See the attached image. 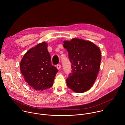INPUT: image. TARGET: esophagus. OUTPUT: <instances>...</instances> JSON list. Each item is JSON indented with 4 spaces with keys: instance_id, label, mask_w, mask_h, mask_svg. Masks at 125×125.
<instances>
[{
    "instance_id": "34e87169",
    "label": "esophagus",
    "mask_w": 125,
    "mask_h": 125,
    "mask_svg": "<svg viewBox=\"0 0 125 125\" xmlns=\"http://www.w3.org/2000/svg\"><path fill=\"white\" fill-rule=\"evenodd\" d=\"M56 67H57V68L58 70H59V69H60V68H61V65L60 64H58V65H57L56 66Z\"/></svg>"
}]
</instances>
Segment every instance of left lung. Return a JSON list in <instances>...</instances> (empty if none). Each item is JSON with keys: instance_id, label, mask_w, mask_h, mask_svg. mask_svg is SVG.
I'll list each match as a JSON object with an SVG mask.
<instances>
[{"instance_id": "8db88e82", "label": "left lung", "mask_w": 125, "mask_h": 125, "mask_svg": "<svg viewBox=\"0 0 125 125\" xmlns=\"http://www.w3.org/2000/svg\"><path fill=\"white\" fill-rule=\"evenodd\" d=\"M63 43L72 69L66 80L67 85L74 92L84 93L92 87L97 78L101 60L100 50L92 42L83 39L74 38Z\"/></svg>"}]
</instances>
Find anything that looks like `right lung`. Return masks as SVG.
<instances>
[{
  "label": "right lung",
  "mask_w": 125,
  "mask_h": 125,
  "mask_svg": "<svg viewBox=\"0 0 125 125\" xmlns=\"http://www.w3.org/2000/svg\"><path fill=\"white\" fill-rule=\"evenodd\" d=\"M47 42H42L29 49L20 62V70L28 85L37 91L51 87L58 70L51 62Z\"/></svg>",
  "instance_id": "1"
}]
</instances>
